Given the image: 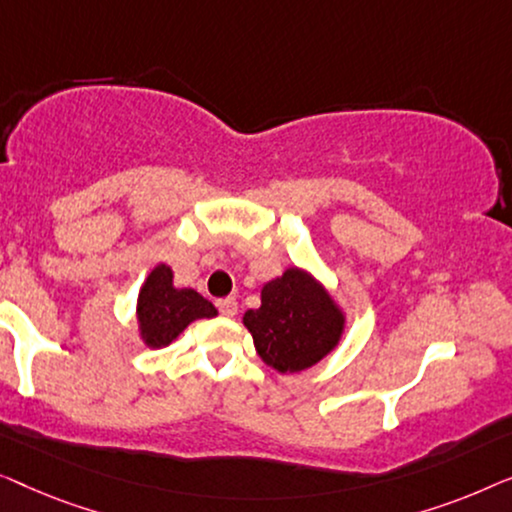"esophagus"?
I'll return each instance as SVG.
<instances>
[{
	"instance_id": "esophagus-1",
	"label": "esophagus",
	"mask_w": 512,
	"mask_h": 512,
	"mask_svg": "<svg viewBox=\"0 0 512 512\" xmlns=\"http://www.w3.org/2000/svg\"><path fill=\"white\" fill-rule=\"evenodd\" d=\"M218 311L225 315V318H234L236 313H239V304H236V299L234 297H227V299H220L218 304Z\"/></svg>"
}]
</instances>
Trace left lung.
Instances as JSON below:
<instances>
[{
    "instance_id": "1",
    "label": "left lung",
    "mask_w": 512,
    "mask_h": 512,
    "mask_svg": "<svg viewBox=\"0 0 512 512\" xmlns=\"http://www.w3.org/2000/svg\"><path fill=\"white\" fill-rule=\"evenodd\" d=\"M255 348L280 373L318 364L343 334V313L306 271L287 269L262 290V306L243 315Z\"/></svg>"
}]
</instances>
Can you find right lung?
Masks as SVG:
<instances>
[{
  "label": "right lung",
  "instance_id": "1",
  "mask_svg": "<svg viewBox=\"0 0 512 512\" xmlns=\"http://www.w3.org/2000/svg\"><path fill=\"white\" fill-rule=\"evenodd\" d=\"M174 273L167 264L155 266L139 292V325L141 336L150 348H164L190 322L218 315L211 301L194 290H176Z\"/></svg>",
  "mask_w": 512,
  "mask_h": 512
}]
</instances>
